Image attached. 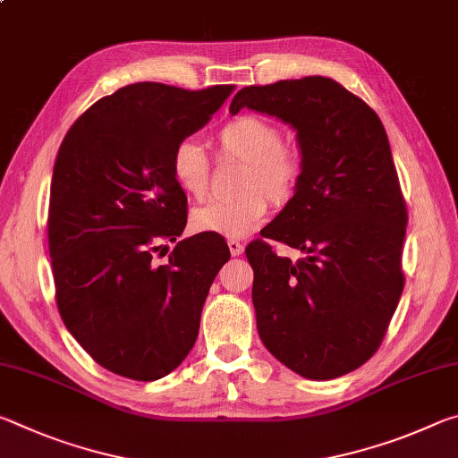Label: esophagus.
Returning <instances> with one entry per match:
<instances>
[{
  "label": "esophagus",
  "instance_id": "esophagus-1",
  "mask_svg": "<svg viewBox=\"0 0 458 458\" xmlns=\"http://www.w3.org/2000/svg\"><path fill=\"white\" fill-rule=\"evenodd\" d=\"M228 248H230L232 257H238V254L244 252V244L240 242V240H236V238H230L228 240Z\"/></svg>",
  "mask_w": 458,
  "mask_h": 458
}]
</instances>
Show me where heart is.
Here are the masks:
<instances>
[{"mask_svg": "<svg viewBox=\"0 0 458 458\" xmlns=\"http://www.w3.org/2000/svg\"><path fill=\"white\" fill-rule=\"evenodd\" d=\"M222 157L244 161L240 182L242 198L234 201H208L191 212L198 232L242 238L257 230L270 212L268 199L284 206L294 198L303 177V157L294 145L283 143L275 123L259 114H238L218 131ZM174 182L193 199H204L210 190V157L198 141L182 139L169 157Z\"/></svg>", "mask_w": 458, "mask_h": 458, "instance_id": "b5f03b06", "label": "heart"}]
</instances>
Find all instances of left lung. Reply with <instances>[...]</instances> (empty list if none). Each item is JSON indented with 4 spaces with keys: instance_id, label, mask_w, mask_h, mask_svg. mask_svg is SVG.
<instances>
[{
    "instance_id": "8db88e82",
    "label": "left lung",
    "mask_w": 458,
    "mask_h": 458,
    "mask_svg": "<svg viewBox=\"0 0 458 458\" xmlns=\"http://www.w3.org/2000/svg\"><path fill=\"white\" fill-rule=\"evenodd\" d=\"M297 129L303 177L284 210L246 246L262 344L309 379L363 366L382 345L404 291L408 210L374 108L325 76L252 84L240 108ZM265 237L306 252L278 258Z\"/></svg>"
}]
</instances>
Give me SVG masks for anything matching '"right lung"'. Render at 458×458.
<instances>
[{
	"instance_id": "obj_1",
	"label": "right lung",
	"mask_w": 458,
	"mask_h": 458,
	"mask_svg": "<svg viewBox=\"0 0 458 458\" xmlns=\"http://www.w3.org/2000/svg\"><path fill=\"white\" fill-rule=\"evenodd\" d=\"M234 84L185 90L135 82L68 131L54 165L48 248L62 321L92 360L137 382L167 376L196 344L201 307L230 250L220 234L180 240L188 198L175 143L196 133ZM161 257V252H159Z\"/></svg>"
}]
</instances>
